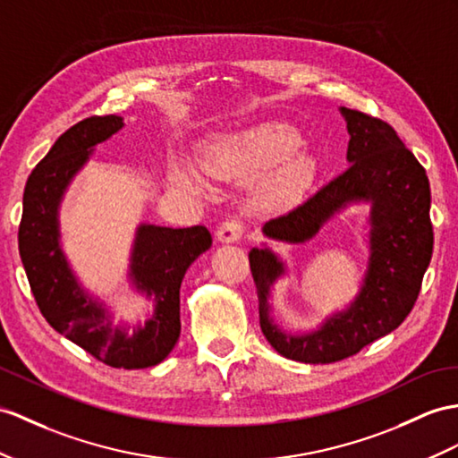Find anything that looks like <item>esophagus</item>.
<instances>
[{"label":"esophagus","mask_w":458,"mask_h":458,"mask_svg":"<svg viewBox=\"0 0 458 458\" xmlns=\"http://www.w3.org/2000/svg\"><path fill=\"white\" fill-rule=\"evenodd\" d=\"M242 235H244V227L239 219H227L216 233L219 242H239Z\"/></svg>","instance_id":"esophagus-1"}]
</instances>
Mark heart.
Returning <instances> with one entry per match:
<instances>
[{
	"label": "heart",
	"instance_id": "heart-1",
	"mask_svg": "<svg viewBox=\"0 0 458 458\" xmlns=\"http://www.w3.org/2000/svg\"><path fill=\"white\" fill-rule=\"evenodd\" d=\"M301 145L303 138L295 128L272 122L211 141L204 161L211 173L219 174H254L277 166L264 184V194L285 202L303 192L317 171L315 157L307 149H299ZM173 176L176 184L191 191L202 188L191 166H176Z\"/></svg>",
	"mask_w": 458,
	"mask_h": 458
}]
</instances>
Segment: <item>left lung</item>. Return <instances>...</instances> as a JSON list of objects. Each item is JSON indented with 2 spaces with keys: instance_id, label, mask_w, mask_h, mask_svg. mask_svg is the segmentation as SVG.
Instances as JSON below:
<instances>
[{
  "instance_id": "left-lung-1",
  "label": "left lung",
  "mask_w": 458,
  "mask_h": 458,
  "mask_svg": "<svg viewBox=\"0 0 458 458\" xmlns=\"http://www.w3.org/2000/svg\"><path fill=\"white\" fill-rule=\"evenodd\" d=\"M350 133L348 169L289 214L264 223V237L289 244L313 239L350 206L367 204V267L345 309L317 328L293 332L274 318L272 292L289 274L266 242L249 252L260 328L272 348L301 363H334L403 325L414 307L433 252L431 191L426 169L386 122L340 106Z\"/></svg>"
}]
</instances>
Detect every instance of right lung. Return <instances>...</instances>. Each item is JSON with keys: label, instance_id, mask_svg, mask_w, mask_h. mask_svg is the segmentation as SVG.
<instances>
[{"label": "right lung", "instance_id": "right-lung-1", "mask_svg": "<svg viewBox=\"0 0 458 458\" xmlns=\"http://www.w3.org/2000/svg\"><path fill=\"white\" fill-rule=\"evenodd\" d=\"M122 128V116H93L55 140L25 186L19 254L40 313L55 332L116 369H145L161 363L181 336L182 277L211 247V235L202 225L136 227L128 282L153 305L145 320H116L113 307L80 282L62 247L60 208L97 145Z\"/></svg>", "mask_w": 458, "mask_h": 458}]
</instances>
